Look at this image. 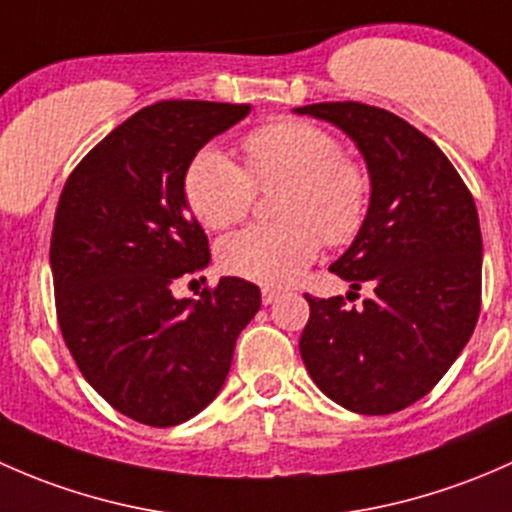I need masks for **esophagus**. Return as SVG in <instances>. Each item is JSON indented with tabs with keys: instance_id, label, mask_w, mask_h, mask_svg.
Masks as SVG:
<instances>
[{
	"instance_id": "1",
	"label": "esophagus",
	"mask_w": 512,
	"mask_h": 512,
	"mask_svg": "<svg viewBox=\"0 0 512 512\" xmlns=\"http://www.w3.org/2000/svg\"><path fill=\"white\" fill-rule=\"evenodd\" d=\"M278 298H281V291H276V288H263V291H261V300H263V305L276 303Z\"/></svg>"
}]
</instances>
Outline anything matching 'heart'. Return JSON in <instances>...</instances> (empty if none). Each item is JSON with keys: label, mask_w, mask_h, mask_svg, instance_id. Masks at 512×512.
Returning a JSON list of instances; mask_svg holds the SVG:
<instances>
[{"label": "heart", "mask_w": 512, "mask_h": 512, "mask_svg": "<svg viewBox=\"0 0 512 512\" xmlns=\"http://www.w3.org/2000/svg\"><path fill=\"white\" fill-rule=\"evenodd\" d=\"M246 170L219 147H202L184 172V199L209 229H226L249 214L256 187H286L281 224H254L226 236L219 263L231 276L261 286H291L320 254L357 236L370 204V175L342 155L330 130L305 120H276L244 138Z\"/></svg>", "instance_id": "b5f03b06"}]
</instances>
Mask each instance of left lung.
<instances>
[{"instance_id": "8db88e82", "label": "left lung", "mask_w": 512, "mask_h": 512, "mask_svg": "<svg viewBox=\"0 0 512 512\" xmlns=\"http://www.w3.org/2000/svg\"><path fill=\"white\" fill-rule=\"evenodd\" d=\"M293 113L340 128L365 160V224L330 271L350 293L374 288L360 310L345 308L342 295H305L310 320L300 357L340 407L399 412L434 389L476 328L483 266L476 202L436 142L389 110L347 100Z\"/></svg>"}]
</instances>
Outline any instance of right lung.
<instances>
[{
	"instance_id": "add662e5",
	"label": "right lung",
	"mask_w": 512,
	"mask_h": 512,
	"mask_svg": "<svg viewBox=\"0 0 512 512\" xmlns=\"http://www.w3.org/2000/svg\"><path fill=\"white\" fill-rule=\"evenodd\" d=\"M249 113L209 100L147 105L83 157L61 192L51 273L63 340L88 384L140 424L177 426L202 412L261 308L258 286L234 276L197 300L172 293L209 263L184 172Z\"/></svg>"
}]
</instances>
